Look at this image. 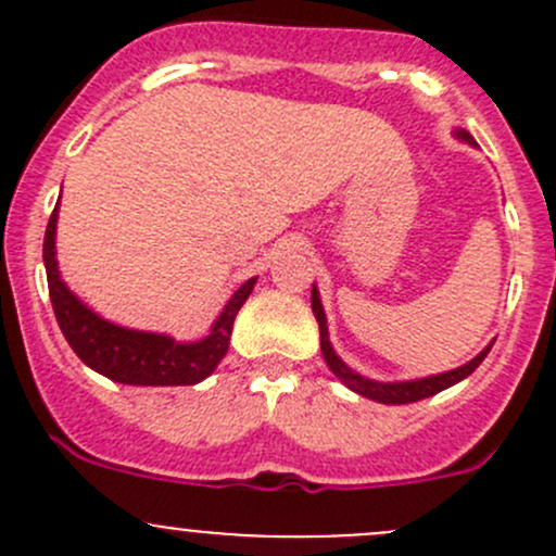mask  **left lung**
<instances>
[{
  "label": "left lung",
  "mask_w": 556,
  "mask_h": 556,
  "mask_svg": "<svg viewBox=\"0 0 556 556\" xmlns=\"http://www.w3.org/2000/svg\"><path fill=\"white\" fill-rule=\"evenodd\" d=\"M454 137H457L459 142L470 144V148L476 144V139L470 137L465 128H454ZM312 312H314V317H317V323H319V350H323L325 363H328L330 371L336 374V379H341V382L350 387L352 392H357V395L368 397V401L387 403V406H403V403L422 401V397H430V395H435V392L446 390V387L463 382L465 377H470V374H473L476 368L481 366V361L486 357V352H490L492 344H495V341H492V344H486L484 350H481L479 355L473 357V361H468L465 366L452 368V371L433 374V377H422V379H406V382H377V379H368V377H363V374L352 371V368L346 366V363L341 361L339 355H336L333 344H330L328 317H325L317 285H312Z\"/></svg>",
  "instance_id": "left-lung-1"
}]
</instances>
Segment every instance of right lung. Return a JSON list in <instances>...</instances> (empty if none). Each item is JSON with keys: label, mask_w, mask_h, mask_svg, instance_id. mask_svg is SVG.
<instances>
[{"label": "right lung", "mask_w": 556, "mask_h": 556, "mask_svg": "<svg viewBox=\"0 0 556 556\" xmlns=\"http://www.w3.org/2000/svg\"><path fill=\"white\" fill-rule=\"evenodd\" d=\"M55 223H59V204H55L48 228H45L42 244L50 304H53L61 333L88 368L112 379V382L137 387L199 384L201 379L215 371L217 363L228 352L233 319L242 309L247 295L255 288L257 277L247 279L242 288L226 301L223 312L212 323L210 333L199 341H177L166 333L123 328V325L110 323V319L88 309L66 288L59 271V261H55Z\"/></svg>", "instance_id": "obj_1"}]
</instances>
